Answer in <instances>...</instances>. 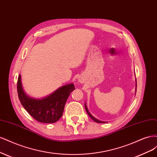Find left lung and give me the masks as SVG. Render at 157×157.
Instances as JSON below:
<instances>
[{
	"label": "left lung",
	"mask_w": 157,
	"mask_h": 157,
	"mask_svg": "<svg viewBox=\"0 0 157 157\" xmlns=\"http://www.w3.org/2000/svg\"><path fill=\"white\" fill-rule=\"evenodd\" d=\"M136 87H137V83H136ZM85 109H86V112H87V113L88 115H89V117H90V118H91V119L94 121V122L98 123H107V122H106V121H100V120L97 119L96 117H93V116L91 114H90V113L89 112L88 108H87V105H86L85 103Z\"/></svg>",
	"instance_id": "left-lung-1"
}]
</instances>
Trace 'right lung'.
Listing matches in <instances>:
<instances>
[{
  "label": "right lung",
  "mask_w": 157,
  "mask_h": 157,
  "mask_svg": "<svg viewBox=\"0 0 157 157\" xmlns=\"http://www.w3.org/2000/svg\"><path fill=\"white\" fill-rule=\"evenodd\" d=\"M19 99L25 110L32 117L44 123H54L62 117L67 100L75 89L73 83L64 85L42 98L31 97L24 91L21 75L17 79Z\"/></svg>",
  "instance_id": "1"
}]
</instances>
